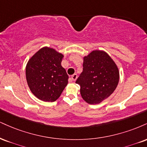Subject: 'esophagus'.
<instances>
[{
    "label": "esophagus",
    "mask_w": 147,
    "mask_h": 147,
    "mask_svg": "<svg viewBox=\"0 0 147 147\" xmlns=\"http://www.w3.org/2000/svg\"><path fill=\"white\" fill-rule=\"evenodd\" d=\"M77 79V74H74V75H72L71 77H70V80L71 81H76V79Z\"/></svg>",
    "instance_id": "obj_1"
}]
</instances>
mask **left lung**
Returning <instances> with one entry per match:
<instances>
[{"instance_id":"obj_1","label":"left lung","mask_w":147,"mask_h":147,"mask_svg":"<svg viewBox=\"0 0 147 147\" xmlns=\"http://www.w3.org/2000/svg\"><path fill=\"white\" fill-rule=\"evenodd\" d=\"M83 66L76 81L83 99L91 105L107 99L119 82V70L115 61L105 51L94 50L84 57Z\"/></svg>"}]
</instances>
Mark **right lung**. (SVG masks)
<instances>
[{"mask_svg": "<svg viewBox=\"0 0 147 147\" xmlns=\"http://www.w3.org/2000/svg\"><path fill=\"white\" fill-rule=\"evenodd\" d=\"M63 55L55 49L42 47L29 59L26 79L30 90L38 99L54 102L68 82V75L61 66Z\"/></svg>", "mask_w": 147, "mask_h": 147, "instance_id": "right-lung-1", "label": "right lung"}]
</instances>
